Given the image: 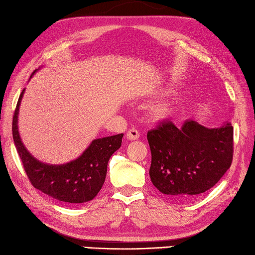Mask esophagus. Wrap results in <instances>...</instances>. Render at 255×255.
I'll list each match as a JSON object with an SVG mask.
<instances>
[{
    "label": "esophagus",
    "instance_id": "obj_1",
    "mask_svg": "<svg viewBox=\"0 0 255 255\" xmlns=\"http://www.w3.org/2000/svg\"><path fill=\"white\" fill-rule=\"evenodd\" d=\"M138 136H140V133L136 128H129L127 132V137L128 140H137Z\"/></svg>",
    "mask_w": 255,
    "mask_h": 255
}]
</instances>
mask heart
Instances as JSON below:
<instances>
[{"mask_svg": "<svg viewBox=\"0 0 255 255\" xmlns=\"http://www.w3.org/2000/svg\"><path fill=\"white\" fill-rule=\"evenodd\" d=\"M153 113L156 118H165L169 117L172 113V105L170 104H161L153 110Z\"/></svg>", "mask_w": 255, "mask_h": 255, "instance_id": "1", "label": "heart"}]
</instances>
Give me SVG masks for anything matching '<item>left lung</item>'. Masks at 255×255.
<instances>
[{
  "instance_id": "left-lung-1",
  "label": "left lung",
  "mask_w": 255,
  "mask_h": 255,
  "mask_svg": "<svg viewBox=\"0 0 255 255\" xmlns=\"http://www.w3.org/2000/svg\"><path fill=\"white\" fill-rule=\"evenodd\" d=\"M153 185L172 198L189 200L221 180L233 160V127L208 128L192 120L177 128L163 121L147 132Z\"/></svg>"
}]
</instances>
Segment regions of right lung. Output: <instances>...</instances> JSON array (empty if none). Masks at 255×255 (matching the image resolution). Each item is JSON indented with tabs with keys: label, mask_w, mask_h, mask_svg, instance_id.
Returning a JSON list of instances; mask_svg holds the SVG:
<instances>
[{
	"label": "right lung",
	"mask_w": 255,
	"mask_h": 255,
	"mask_svg": "<svg viewBox=\"0 0 255 255\" xmlns=\"http://www.w3.org/2000/svg\"><path fill=\"white\" fill-rule=\"evenodd\" d=\"M24 90L13 115L12 132L16 151L31 184L61 202L83 203L93 200L107 176L108 162L121 147L123 133L94 140L79 158L64 165H47L26 151L18 135L17 114Z\"/></svg>",
	"instance_id": "right-lung-1"
}]
</instances>
